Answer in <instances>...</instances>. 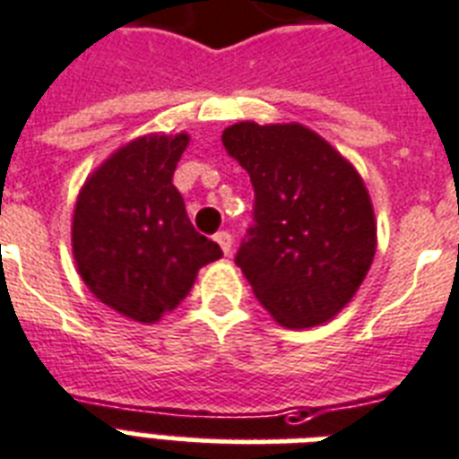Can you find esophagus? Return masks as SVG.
Masks as SVG:
<instances>
[{"instance_id": "obj_1", "label": "esophagus", "mask_w": 459, "mask_h": 459, "mask_svg": "<svg viewBox=\"0 0 459 459\" xmlns=\"http://www.w3.org/2000/svg\"><path fill=\"white\" fill-rule=\"evenodd\" d=\"M215 241H218L220 248H222V254L230 255V251H232V234L218 232V234H215Z\"/></svg>"}]
</instances>
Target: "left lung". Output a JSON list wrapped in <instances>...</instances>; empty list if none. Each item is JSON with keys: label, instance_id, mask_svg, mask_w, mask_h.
<instances>
[{"label": "left lung", "instance_id": "8db88e82", "mask_svg": "<svg viewBox=\"0 0 459 459\" xmlns=\"http://www.w3.org/2000/svg\"><path fill=\"white\" fill-rule=\"evenodd\" d=\"M227 152L255 194L248 239L237 254L255 299L285 328L333 321L376 255V215L361 174L304 124L239 122Z\"/></svg>", "mask_w": 459, "mask_h": 459}]
</instances>
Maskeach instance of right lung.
Wrapping results in <instances>:
<instances>
[{
    "instance_id": "right-lung-1",
    "label": "right lung",
    "mask_w": 459,
    "mask_h": 459,
    "mask_svg": "<svg viewBox=\"0 0 459 459\" xmlns=\"http://www.w3.org/2000/svg\"><path fill=\"white\" fill-rule=\"evenodd\" d=\"M189 134H148L117 148L78 191L71 248L81 280L117 314L158 323L179 307L215 241L191 225L172 184Z\"/></svg>"
}]
</instances>
